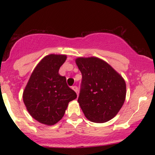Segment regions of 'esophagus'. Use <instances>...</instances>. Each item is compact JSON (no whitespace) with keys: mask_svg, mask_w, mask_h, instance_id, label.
<instances>
[{"mask_svg":"<svg viewBox=\"0 0 155 155\" xmlns=\"http://www.w3.org/2000/svg\"><path fill=\"white\" fill-rule=\"evenodd\" d=\"M72 89L74 90V91L76 92V94H78V87H76V86H73L72 87Z\"/></svg>","mask_w":155,"mask_h":155,"instance_id":"esophagus-1","label":"esophagus"}]
</instances>
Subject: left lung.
<instances>
[{
	"mask_svg": "<svg viewBox=\"0 0 155 155\" xmlns=\"http://www.w3.org/2000/svg\"><path fill=\"white\" fill-rule=\"evenodd\" d=\"M82 75L78 102L86 118L96 123L113 119L123 106L126 84L109 64L95 57L78 58Z\"/></svg>",
	"mask_w": 155,
	"mask_h": 155,
	"instance_id": "obj_1",
	"label": "left lung"
}]
</instances>
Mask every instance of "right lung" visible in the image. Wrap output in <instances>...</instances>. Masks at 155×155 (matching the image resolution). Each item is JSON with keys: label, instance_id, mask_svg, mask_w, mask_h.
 <instances>
[{"label": "right lung", "instance_id": "right-lung-1", "mask_svg": "<svg viewBox=\"0 0 155 155\" xmlns=\"http://www.w3.org/2000/svg\"><path fill=\"white\" fill-rule=\"evenodd\" d=\"M65 54H51L39 62L23 92V101L33 119L53 125L63 118L70 101L77 95L67 85L65 76L59 74L65 63Z\"/></svg>", "mask_w": 155, "mask_h": 155}]
</instances>
